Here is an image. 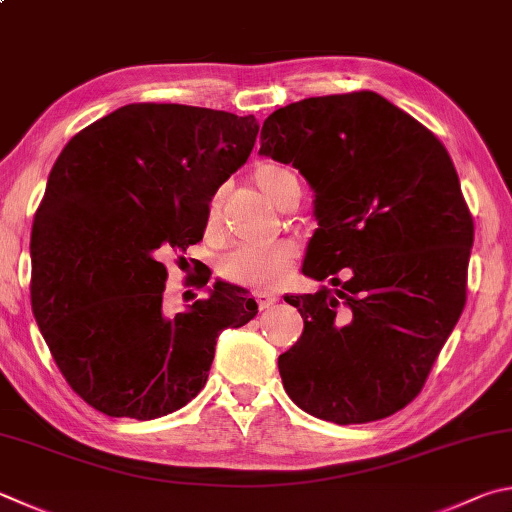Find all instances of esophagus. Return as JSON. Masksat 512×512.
I'll use <instances>...</instances> for the list:
<instances>
[{"label": "esophagus", "mask_w": 512, "mask_h": 512, "mask_svg": "<svg viewBox=\"0 0 512 512\" xmlns=\"http://www.w3.org/2000/svg\"><path fill=\"white\" fill-rule=\"evenodd\" d=\"M255 297H257L259 309H268V306H273L277 300H280V297H277V295L271 293V291H257Z\"/></svg>", "instance_id": "1"}]
</instances>
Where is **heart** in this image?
I'll list each match as a JSON object with an SVG mask.
<instances>
[{
  "label": "heart",
  "mask_w": 512,
  "mask_h": 512,
  "mask_svg": "<svg viewBox=\"0 0 512 512\" xmlns=\"http://www.w3.org/2000/svg\"><path fill=\"white\" fill-rule=\"evenodd\" d=\"M253 181L264 197L277 208H291L300 197V181L291 167L280 163H259L253 170ZM221 194L208 201L206 228H219ZM297 259V244L291 239H275L266 244H244L232 248L221 257L219 273L224 280L241 286H273L280 284Z\"/></svg>",
  "instance_id": "heart-1"
}]
</instances>
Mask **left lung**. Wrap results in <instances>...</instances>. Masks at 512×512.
<instances>
[{
    "label": "left lung",
    "mask_w": 512,
    "mask_h": 512,
    "mask_svg": "<svg viewBox=\"0 0 512 512\" xmlns=\"http://www.w3.org/2000/svg\"><path fill=\"white\" fill-rule=\"evenodd\" d=\"M259 154L311 183L320 228L302 273L340 286L284 297L304 320L277 360L286 394L338 425L392 416L466 306L475 224L448 150L383 96L351 91L273 111Z\"/></svg>",
    "instance_id": "left-lung-1"
}]
</instances>
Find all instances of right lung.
I'll list each match as a JSON object with an SVG mask.
<instances>
[{
	"label": "right lung",
	"mask_w": 512,
	"mask_h": 512,
	"mask_svg": "<svg viewBox=\"0 0 512 512\" xmlns=\"http://www.w3.org/2000/svg\"><path fill=\"white\" fill-rule=\"evenodd\" d=\"M257 132L255 116L134 102L64 145L33 219L31 306L94 410L138 421L181 410L206 385L219 333L257 315L246 288L226 282L167 315L161 262L203 239L208 201Z\"/></svg>",
	"instance_id": "add662e5"
}]
</instances>
